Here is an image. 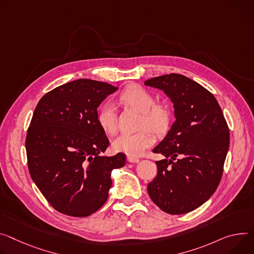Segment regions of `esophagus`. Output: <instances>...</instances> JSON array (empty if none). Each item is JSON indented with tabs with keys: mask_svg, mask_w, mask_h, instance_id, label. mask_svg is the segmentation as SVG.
Instances as JSON below:
<instances>
[{
	"mask_svg": "<svg viewBox=\"0 0 254 254\" xmlns=\"http://www.w3.org/2000/svg\"><path fill=\"white\" fill-rule=\"evenodd\" d=\"M127 160L128 161L129 163H137V162H140L139 159L135 158V157H132V156H127Z\"/></svg>",
	"mask_w": 254,
	"mask_h": 254,
	"instance_id": "1",
	"label": "esophagus"
}]
</instances>
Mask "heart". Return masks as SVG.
<instances>
[{"mask_svg":"<svg viewBox=\"0 0 254 254\" xmlns=\"http://www.w3.org/2000/svg\"><path fill=\"white\" fill-rule=\"evenodd\" d=\"M122 101L143 113V127H148L155 131L164 130L170 123V109L163 104H155V99L147 90L137 85L127 87L121 95ZM97 123L106 133L117 130V113L112 102H105L97 113ZM155 143L154 134L144 129L139 132L121 133L112 143L117 152L128 156H140L147 148Z\"/></svg>","mask_w":254,"mask_h":254,"instance_id":"obj_1","label":"heart"}]
</instances>
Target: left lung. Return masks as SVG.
I'll return each mask as SVG.
<instances>
[{
	"mask_svg": "<svg viewBox=\"0 0 254 254\" xmlns=\"http://www.w3.org/2000/svg\"><path fill=\"white\" fill-rule=\"evenodd\" d=\"M162 90L174 107L175 122L153 149L157 176L148 184L151 199L165 213L191 212L216 191L230 144L222 109L210 91L193 80L169 74L145 81Z\"/></svg>",
	"mask_w": 254,
	"mask_h": 254,
	"instance_id": "1",
	"label": "left lung"
}]
</instances>
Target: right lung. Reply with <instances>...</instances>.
<instances>
[{"label": "right lung", "mask_w": 254, "mask_h": 254, "mask_svg": "<svg viewBox=\"0 0 254 254\" xmlns=\"http://www.w3.org/2000/svg\"><path fill=\"white\" fill-rule=\"evenodd\" d=\"M119 87L79 79L55 88L35 107L26 135L28 168L43 196L62 214L87 217L105 203L111 172L126 155L101 156L109 145L97 108Z\"/></svg>", "instance_id": "right-lung-1"}]
</instances>
